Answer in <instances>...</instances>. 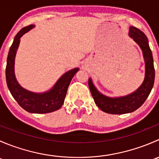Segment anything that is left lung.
Returning <instances> with one entry per match:
<instances>
[{
    "mask_svg": "<svg viewBox=\"0 0 159 159\" xmlns=\"http://www.w3.org/2000/svg\"><path fill=\"white\" fill-rule=\"evenodd\" d=\"M129 36L140 46L145 62V80L137 91L125 97L111 98L100 94L93 85L91 78L89 79V89L94 102L101 110L108 114L121 115L137 110L145 102L154 85L155 68L148 38L142 30L135 27H130Z\"/></svg>",
    "mask_w": 159,
    "mask_h": 159,
    "instance_id": "left-lung-1",
    "label": "left lung"
}]
</instances>
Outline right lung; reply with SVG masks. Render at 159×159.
Listing matches in <instances>:
<instances>
[{
  "instance_id": "add662e5",
  "label": "right lung",
  "mask_w": 159,
  "mask_h": 159,
  "mask_svg": "<svg viewBox=\"0 0 159 159\" xmlns=\"http://www.w3.org/2000/svg\"><path fill=\"white\" fill-rule=\"evenodd\" d=\"M34 25L25 27L16 34L12 45L9 50L6 66V81L8 89L18 105L30 113L44 114L58 110L62 106L66 96L68 88L74 75L78 68L66 72L57 81L55 85L45 93L36 94L20 87L14 75V58L20 43V38L26 32L29 31Z\"/></svg>"
}]
</instances>
